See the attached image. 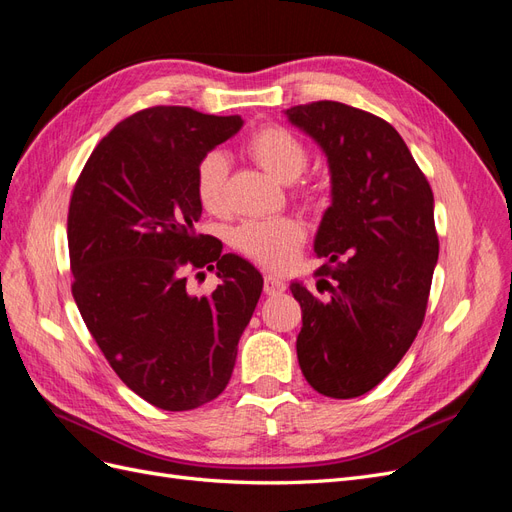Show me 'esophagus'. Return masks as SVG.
<instances>
[{"instance_id":"esophagus-1","label":"esophagus","mask_w":512,"mask_h":512,"mask_svg":"<svg viewBox=\"0 0 512 512\" xmlns=\"http://www.w3.org/2000/svg\"><path fill=\"white\" fill-rule=\"evenodd\" d=\"M284 290H286V282L280 275H273V273L265 275V292L267 294H280Z\"/></svg>"}]
</instances>
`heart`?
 Listing matches in <instances>:
<instances>
[{"instance_id": "b5f03b06", "label": "heart", "mask_w": 512, "mask_h": 512, "mask_svg": "<svg viewBox=\"0 0 512 512\" xmlns=\"http://www.w3.org/2000/svg\"><path fill=\"white\" fill-rule=\"evenodd\" d=\"M250 158L267 173L292 183L299 179L309 162V151L297 134L282 126H265L256 130L245 143ZM226 175L228 160L222 151H209L198 160L194 170V192L200 207L209 213H218L226 205ZM305 241V226L297 218L252 220L241 224L232 243L247 258L258 265L284 271L299 256Z\"/></svg>"}]
</instances>
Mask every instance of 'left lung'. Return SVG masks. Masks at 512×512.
Masks as SVG:
<instances>
[{"instance_id":"left-lung-1","label":"left lung","mask_w":512,"mask_h":512,"mask_svg":"<svg viewBox=\"0 0 512 512\" xmlns=\"http://www.w3.org/2000/svg\"><path fill=\"white\" fill-rule=\"evenodd\" d=\"M286 117L322 149L331 175L314 239L316 256L335 265L316 271L329 294L290 284L303 312L299 365L320 395L352 399L391 374L423 324L440 252L433 192L384 119L331 100Z\"/></svg>"}]
</instances>
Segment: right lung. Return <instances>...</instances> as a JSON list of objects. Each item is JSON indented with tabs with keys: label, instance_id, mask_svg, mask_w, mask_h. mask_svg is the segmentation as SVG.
Listing matches in <instances>:
<instances>
[{
	"label": "right lung",
	"instance_id": "add662e5",
	"mask_svg": "<svg viewBox=\"0 0 512 512\" xmlns=\"http://www.w3.org/2000/svg\"><path fill=\"white\" fill-rule=\"evenodd\" d=\"M241 126L239 115L145 108L102 138L72 192L76 307L123 384L168 412L226 389L262 292L252 262L194 228L196 164ZM190 268H215L223 282L198 298L184 286Z\"/></svg>",
	"mask_w": 512,
	"mask_h": 512
}]
</instances>
